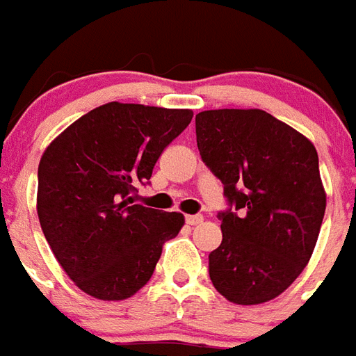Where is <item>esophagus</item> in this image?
Instances as JSON below:
<instances>
[{
  "label": "esophagus",
  "mask_w": 356,
  "mask_h": 356,
  "mask_svg": "<svg viewBox=\"0 0 356 356\" xmlns=\"http://www.w3.org/2000/svg\"><path fill=\"white\" fill-rule=\"evenodd\" d=\"M202 220H204L202 215H186V222L189 224V226H196V224H200Z\"/></svg>",
  "instance_id": "1"
}]
</instances>
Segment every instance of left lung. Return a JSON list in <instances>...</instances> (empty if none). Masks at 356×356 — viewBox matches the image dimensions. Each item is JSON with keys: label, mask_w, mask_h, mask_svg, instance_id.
I'll return each mask as SVG.
<instances>
[{"label": "left lung", "mask_w": 356, "mask_h": 356, "mask_svg": "<svg viewBox=\"0 0 356 356\" xmlns=\"http://www.w3.org/2000/svg\"><path fill=\"white\" fill-rule=\"evenodd\" d=\"M196 145L229 204L209 254L213 286L237 305L274 300L303 272L322 227L314 145L257 108L196 113Z\"/></svg>", "instance_id": "8db88e82"}]
</instances>
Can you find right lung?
Wrapping results in <instances>:
<instances>
[{"mask_svg": "<svg viewBox=\"0 0 356 356\" xmlns=\"http://www.w3.org/2000/svg\"><path fill=\"white\" fill-rule=\"evenodd\" d=\"M191 110L108 102L51 141L38 165L36 211L56 261L82 292L102 301L134 296L152 277L181 213L136 204L163 149Z\"/></svg>", "mask_w": 356, "mask_h": 356, "instance_id": "add662e5", "label": "right lung"}]
</instances>
